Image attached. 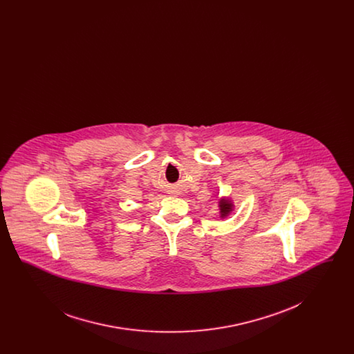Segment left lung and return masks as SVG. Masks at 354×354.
<instances>
[{
    "instance_id": "1",
    "label": "left lung",
    "mask_w": 354,
    "mask_h": 354,
    "mask_svg": "<svg viewBox=\"0 0 354 354\" xmlns=\"http://www.w3.org/2000/svg\"><path fill=\"white\" fill-rule=\"evenodd\" d=\"M220 211H221V216H225L231 211V203L228 201H223L220 203Z\"/></svg>"
}]
</instances>
